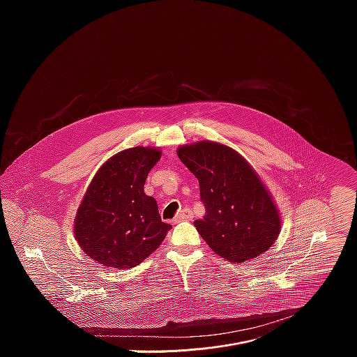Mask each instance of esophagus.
<instances>
[{"mask_svg":"<svg viewBox=\"0 0 357 357\" xmlns=\"http://www.w3.org/2000/svg\"><path fill=\"white\" fill-rule=\"evenodd\" d=\"M193 219V213L189 211V209H183L181 211V213L176 215V218L172 220L174 223H179V222H183V220H192Z\"/></svg>","mask_w":357,"mask_h":357,"instance_id":"34e87169","label":"esophagus"}]
</instances>
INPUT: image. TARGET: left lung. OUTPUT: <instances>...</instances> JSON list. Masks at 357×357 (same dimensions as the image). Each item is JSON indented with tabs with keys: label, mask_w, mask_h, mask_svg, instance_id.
Returning a JSON list of instances; mask_svg holds the SVG:
<instances>
[{
	"label": "left lung",
	"mask_w": 357,
	"mask_h": 357,
	"mask_svg": "<svg viewBox=\"0 0 357 357\" xmlns=\"http://www.w3.org/2000/svg\"><path fill=\"white\" fill-rule=\"evenodd\" d=\"M176 154L197 178L205 216L195 227L226 261L245 263L266 252L281 231V216L267 186L233 148L199 141Z\"/></svg>",
	"instance_id": "8db88e82"
}]
</instances>
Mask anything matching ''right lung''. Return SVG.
Segmentation results:
<instances>
[{
  "instance_id": "right-lung-1",
  "label": "right lung",
  "mask_w": 357,
  "mask_h": 357,
  "mask_svg": "<svg viewBox=\"0 0 357 357\" xmlns=\"http://www.w3.org/2000/svg\"><path fill=\"white\" fill-rule=\"evenodd\" d=\"M161 149L134 146L98 168L80 202L73 233L87 257L112 268H132L164 241L171 225L144 183Z\"/></svg>"
}]
</instances>
